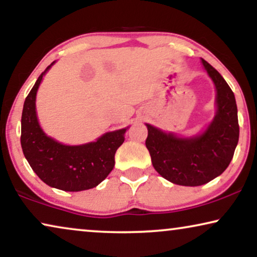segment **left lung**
Listing matches in <instances>:
<instances>
[{
    "mask_svg": "<svg viewBox=\"0 0 257 257\" xmlns=\"http://www.w3.org/2000/svg\"><path fill=\"white\" fill-rule=\"evenodd\" d=\"M216 89V114L201 135L180 138L146 124V147L153 167L166 180L181 186H201L222 174L233 159L240 127L233 91L223 77L201 59Z\"/></svg>",
    "mask_w": 257,
    "mask_h": 257,
    "instance_id": "1",
    "label": "left lung"
}]
</instances>
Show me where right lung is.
I'll list each match as a JSON object with an SVG mask.
<instances>
[{"instance_id": "right-lung-1", "label": "right lung", "mask_w": 257, "mask_h": 257, "mask_svg": "<svg viewBox=\"0 0 257 257\" xmlns=\"http://www.w3.org/2000/svg\"><path fill=\"white\" fill-rule=\"evenodd\" d=\"M41 73L26 98L21 119L23 154L38 178L50 187L79 192L96 187L114 167V154L124 143L126 128L107 132L96 142L69 146L48 137L38 124L36 93L45 72Z\"/></svg>"}]
</instances>
